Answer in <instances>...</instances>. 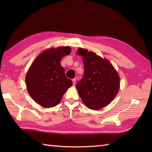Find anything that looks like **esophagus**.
Masks as SVG:
<instances>
[{"label": "esophagus", "mask_w": 152, "mask_h": 152, "mask_svg": "<svg viewBox=\"0 0 152 152\" xmlns=\"http://www.w3.org/2000/svg\"><path fill=\"white\" fill-rule=\"evenodd\" d=\"M76 79L74 78L72 80V83H73V85H75L76 84Z\"/></svg>", "instance_id": "1"}]
</instances>
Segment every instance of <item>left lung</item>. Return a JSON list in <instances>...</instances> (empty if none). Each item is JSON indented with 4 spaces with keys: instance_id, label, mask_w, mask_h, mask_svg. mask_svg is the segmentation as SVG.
Segmentation results:
<instances>
[{
    "instance_id": "obj_1",
    "label": "left lung",
    "mask_w": 152,
    "mask_h": 152,
    "mask_svg": "<svg viewBox=\"0 0 152 152\" xmlns=\"http://www.w3.org/2000/svg\"><path fill=\"white\" fill-rule=\"evenodd\" d=\"M82 56L84 74L76 83L78 94L87 107L99 110L114 99L119 89V77L108 60L92 51L79 48Z\"/></svg>"
}]
</instances>
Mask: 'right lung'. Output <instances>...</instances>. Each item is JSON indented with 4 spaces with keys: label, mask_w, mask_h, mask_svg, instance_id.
I'll return each mask as SVG.
<instances>
[{
    "label": "right lung",
    "mask_w": 152,
    "mask_h": 152,
    "mask_svg": "<svg viewBox=\"0 0 152 152\" xmlns=\"http://www.w3.org/2000/svg\"><path fill=\"white\" fill-rule=\"evenodd\" d=\"M70 52L68 46L51 48L42 53L31 64L25 82L30 96L38 104L45 108L57 106L72 86L61 65V59Z\"/></svg>",
    "instance_id": "right-lung-1"
}]
</instances>
